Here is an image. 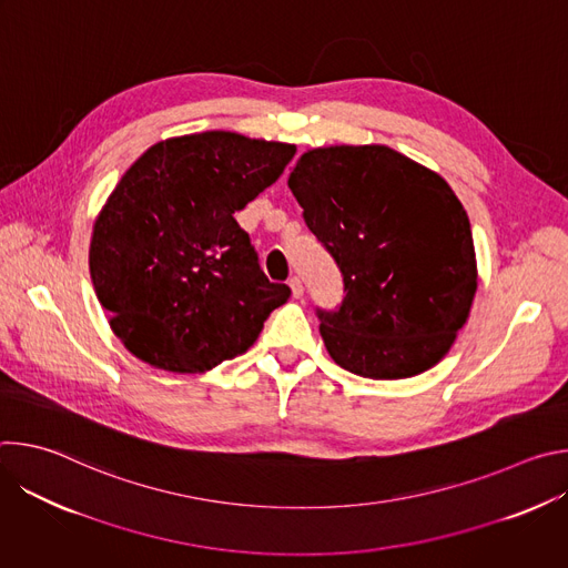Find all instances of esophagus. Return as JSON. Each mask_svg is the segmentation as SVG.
Returning a JSON list of instances; mask_svg holds the SVG:
<instances>
[{
  "instance_id": "1",
  "label": "esophagus",
  "mask_w": 568,
  "mask_h": 568,
  "mask_svg": "<svg viewBox=\"0 0 568 568\" xmlns=\"http://www.w3.org/2000/svg\"><path fill=\"white\" fill-rule=\"evenodd\" d=\"M290 287H292V294H294L296 298L303 296V281H301L298 276H292V278H290Z\"/></svg>"
}]
</instances>
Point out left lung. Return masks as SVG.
I'll list each match as a JSON object with an SVG mask.
<instances>
[{
  "label": "left lung",
  "mask_w": 568,
  "mask_h": 568,
  "mask_svg": "<svg viewBox=\"0 0 568 568\" xmlns=\"http://www.w3.org/2000/svg\"><path fill=\"white\" fill-rule=\"evenodd\" d=\"M344 278L316 307L331 357L371 379L425 373L452 348L476 292L467 213L449 184L386 145L301 154L287 180Z\"/></svg>",
  "instance_id": "obj_1"
}]
</instances>
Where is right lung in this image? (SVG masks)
<instances>
[{
    "instance_id": "1",
    "label": "right lung",
    "mask_w": 568,
    "mask_h": 568,
    "mask_svg": "<svg viewBox=\"0 0 568 568\" xmlns=\"http://www.w3.org/2000/svg\"><path fill=\"white\" fill-rule=\"evenodd\" d=\"M294 152L213 130L154 143L121 178L94 224L90 272L132 355L197 373L258 339L292 290L265 276L233 215L283 175Z\"/></svg>"
}]
</instances>
